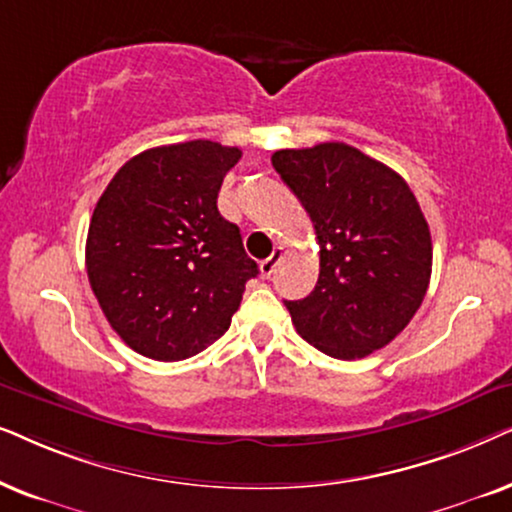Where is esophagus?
I'll return each mask as SVG.
<instances>
[{"instance_id": "1", "label": "esophagus", "mask_w": 512, "mask_h": 512, "mask_svg": "<svg viewBox=\"0 0 512 512\" xmlns=\"http://www.w3.org/2000/svg\"><path fill=\"white\" fill-rule=\"evenodd\" d=\"M283 260V248H274V252H271V255L267 257V260H262L260 262V271H262V276L264 278H269L271 274H274L276 271V267H278V262Z\"/></svg>"}]
</instances>
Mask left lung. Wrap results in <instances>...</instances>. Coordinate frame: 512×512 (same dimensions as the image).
Masks as SVG:
<instances>
[{"instance_id":"8db88e82","label":"left lung","mask_w":512,"mask_h":512,"mask_svg":"<svg viewBox=\"0 0 512 512\" xmlns=\"http://www.w3.org/2000/svg\"><path fill=\"white\" fill-rule=\"evenodd\" d=\"M271 163L309 213L320 248L316 288L285 302L297 332L339 360L384 349L431 281V231L412 189L344 142L281 149Z\"/></svg>"}]
</instances>
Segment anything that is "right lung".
Here are the masks:
<instances>
[{
    "instance_id": "right-lung-1",
    "label": "right lung",
    "mask_w": 512,
    "mask_h": 512,
    "mask_svg": "<svg viewBox=\"0 0 512 512\" xmlns=\"http://www.w3.org/2000/svg\"><path fill=\"white\" fill-rule=\"evenodd\" d=\"M238 147L192 140L119 168L93 210L86 271L114 332L140 356L192 358L229 330L260 274L241 231L217 210Z\"/></svg>"
}]
</instances>
